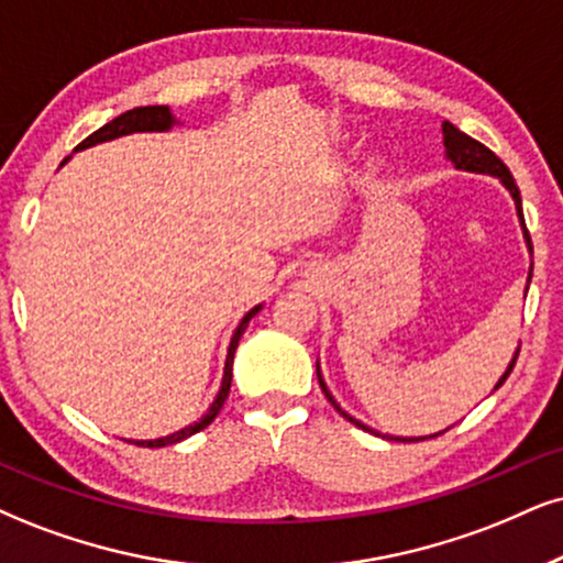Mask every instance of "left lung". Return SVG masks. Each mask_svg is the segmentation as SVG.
Listing matches in <instances>:
<instances>
[{
	"mask_svg": "<svg viewBox=\"0 0 563 563\" xmlns=\"http://www.w3.org/2000/svg\"><path fill=\"white\" fill-rule=\"evenodd\" d=\"M443 145H446V156L451 158V162L456 164V169L481 172V175H494V177L501 179V183H504L506 187H509L511 198H515L517 211H519V219H522V227H525L522 198H519V187H517V183H515V177H511L509 166H506V164L501 162V158H498V156L494 154V151L488 148V145H483L481 141H475V137H470L467 133H462V130L454 128V124H451V122H443ZM525 238H527V245H530V250H532V240H530V232H527V227H525ZM527 282H530V279H527ZM515 363H517V360H511L509 371L504 373L501 380H498V384H496V388L501 386L506 378H509V373H511V367H515ZM318 384H321L323 394H325V397H329L331 405L336 407V412H342L344 418L350 420V422H355L357 428H365L363 422H357L355 418H350V415H346L344 409L336 405L334 397H331V394H329V388H325V384H323L321 373H318ZM365 430H371V428H365ZM394 441H420V439H394Z\"/></svg>",
	"mask_w": 563,
	"mask_h": 563,
	"instance_id": "1",
	"label": "left lung"
}]
</instances>
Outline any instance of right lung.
I'll list each match as a JSON object with an SVG mask.
<instances>
[{
    "label": "right lung",
    "mask_w": 563,
    "mask_h": 563,
    "mask_svg": "<svg viewBox=\"0 0 563 563\" xmlns=\"http://www.w3.org/2000/svg\"><path fill=\"white\" fill-rule=\"evenodd\" d=\"M175 122H177V120H175V117H172L169 107H137V109H130V112H124V114H120V117H114L112 122L103 124V128L96 130L93 135H88L86 141H82L75 151L88 148V145H96V143H103V141H112V137H120V135H130V133H151V130H169L172 124H175ZM258 310H261V305H258V308L250 310V313L240 321L238 331H234L232 344H229V355H227V365H224V380H221L219 397L213 399L211 409H208V412L203 415V418H200V420L196 422V426L177 430V433L166 435V439H156V441H137V446L162 449V446H169V443H177V441L187 439V435L198 433V430H203L206 426H211L213 418H217L219 409L224 407V401H227V397H229V386H232V360H234V350H238L240 336H242V331L247 329L250 318H253L255 313H258Z\"/></svg>",
    "instance_id": "obj_1"
}]
</instances>
